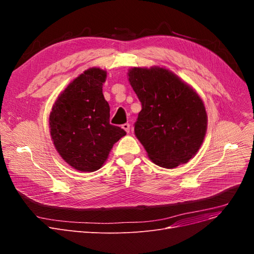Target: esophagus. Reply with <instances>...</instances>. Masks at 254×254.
Wrapping results in <instances>:
<instances>
[{"label": "esophagus", "instance_id": "1", "mask_svg": "<svg viewBox=\"0 0 254 254\" xmlns=\"http://www.w3.org/2000/svg\"><path fill=\"white\" fill-rule=\"evenodd\" d=\"M123 128H124L127 132H129V128H130L129 124H125V125H123Z\"/></svg>", "mask_w": 254, "mask_h": 254}]
</instances>
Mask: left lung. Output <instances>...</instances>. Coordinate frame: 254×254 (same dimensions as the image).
<instances>
[{
	"instance_id": "8db88e82",
	"label": "left lung",
	"mask_w": 254,
	"mask_h": 254,
	"mask_svg": "<svg viewBox=\"0 0 254 254\" xmlns=\"http://www.w3.org/2000/svg\"><path fill=\"white\" fill-rule=\"evenodd\" d=\"M127 75L142 105L135 135L149 158L167 169L188 163L201 147L207 129L201 98L176 75L158 66L132 68Z\"/></svg>"
}]
</instances>
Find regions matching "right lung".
<instances>
[{
    "label": "right lung",
    "mask_w": 254,
    "mask_h": 254,
    "mask_svg": "<svg viewBox=\"0 0 254 254\" xmlns=\"http://www.w3.org/2000/svg\"><path fill=\"white\" fill-rule=\"evenodd\" d=\"M106 72L91 68L66 86L49 116L51 138L58 152L74 169L99 170L113 145L127 135L110 125V107L103 95Z\"/></svg>",
    "instance_id": "obj_1"
}]
</instances>
